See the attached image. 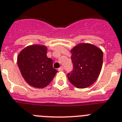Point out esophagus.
<instances>
[{"mask_svg":"<svg viewBox=\"0 0 122 122\" xmlns=\"http://www.w3.org/2000/svg\"><path fill=\"white\" fill-rule=\"evenodd\" d=\"M63 69H64L63 67H62V66H61V67H60V68L58 69V71H63Z\"/></svg>","mask_w":122,"mask_h":122,"instance_id":"obj_1","label":"esophagus"}]
</instances>
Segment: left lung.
I'll list each match as a JSON object with an SVG mask.
<instances>
[{
	"label": "left lung",
	"mask_w": 122,
	"mask_h": 122,
	"mask_svg": "<svg viewBox=\"0 0 122 122\" xmlns=\"http://www.w3.org/2000/svg\"><path fill=\"white\" fill-rule=\"evenodd\" d=\"M73 70L67 77L78 88L88 87L98 79L102 66V50L90 43H80L72 48Z\"/></svg>",
	"instance_id": "obj_1"
}]
</instances>
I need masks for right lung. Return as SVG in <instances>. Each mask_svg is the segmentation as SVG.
<instances>
[{
	"instance_id": "right-lung-1",
	"label": "right lung",
	"mask_w": 122,
	"mask_h": 122,
	"mask_svg": "<svg viewBox=\"0 0 122 122\" xmlns=\"http://www.w3.org/2000/svg\"><path fill=\"white\" fill-rule=\"evenodd\" d=\"M45 46H28L20 53L18 66L23 77L30 86L42 88L47 86L57 72L53 67V60L46 56Z\"/></svg>"
}]
</instances>
